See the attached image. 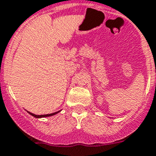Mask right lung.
Masks as SVG:
<instances>
[{"instance_id": "right-lung-1", "label": "right lung", "mask_w": 156, "mask_h": 156, "mask_svg": "<svg viewBox=\"0 0 156 156\" xmlns=\"http://www.w3.org/2000/svg\"><path fill=\"white\" fill-rule=\"evenodd\" d=\"M61 110H59V111H58V112H55V113H53V114H43V115H36V114H32V113L29 112V111H27V112L29 113V114L31 115V116L34 117V118H46V117H50V116H53V115H55L56 114H58V113H59Z\"/></svg>"}]
</instances>
